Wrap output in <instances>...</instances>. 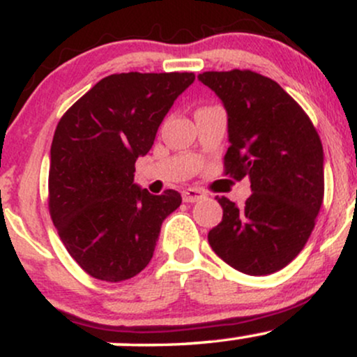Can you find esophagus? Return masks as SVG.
I'll return each instance as SVG.
<instances>
[{
  "mask_svg": "<svg viewBox=\"0 0 357 357\" xmlns=\"http://www.w3.org/2000/svg\"><path fill=\"white\" fill-rule=\"evenodd\" d=\"M206 198V195L202 190H196V188H188V190L183 191V199L186 203H195L199 202V199Z\"/></svg>",
  "mask_w": 357,
  "mask_h": 357,
  "instance_id": "1",
  "label": "esophagus"
}]
</instances>
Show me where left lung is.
<instances>
[{"mask_svg": "<svg viewBox=\"0 0 357 357\" xmlns=\"http://www.w3.org/2000/svg\"><path fill=\"white\" fill-rule=\"evenodd\" d=\"M198 79L228 114L225 174L248 176L243 206L221 196L223 220L208 233L213 252L238 272L268 275L296 258L324 199V151L310 119L277 82L252 70Z\"/></svg>", "mask_w": 357, "mask_h": 357, "instance_id": "8db88e82", "label": "left lung"}]
</instances>
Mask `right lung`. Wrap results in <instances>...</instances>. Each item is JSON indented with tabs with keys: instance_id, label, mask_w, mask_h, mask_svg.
<instances>
[{
	"instance_id": "obj_1",
	"label": "right lung",
	"mask_w": 357,
	"mask_h": 357,
	"mask_svg": "<svg viewBox=\"0 0 357 357\" xmlns=\"http://www.w3.org/2000/svg\"><path fill=\"white\" fill-rule=\"evenodd\" d=\"M195 73H114L60 119L50 149L48 208L65 248L90 277L122 282L153 258L162 221L181 204L134 183L136 161Z\"/></svg>"
}]
</instances>
